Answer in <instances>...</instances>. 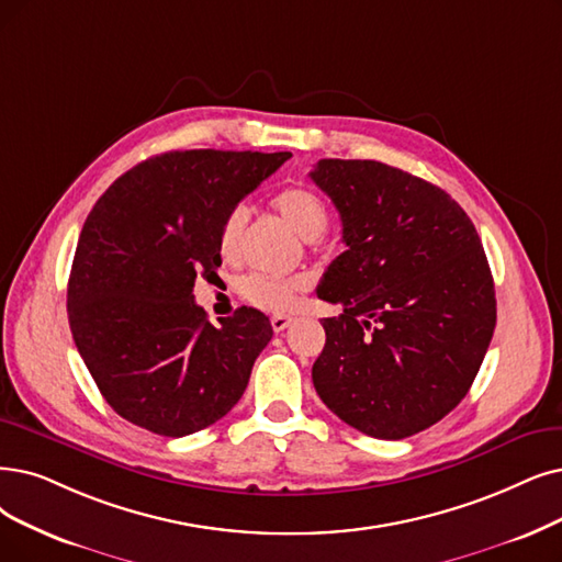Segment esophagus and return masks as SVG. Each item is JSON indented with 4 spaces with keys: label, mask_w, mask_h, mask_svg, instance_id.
Wrapping results in <instances>:
<instances>
[{
    "label": "esophagus",
    "mask_w": 562,
    "mask_h": 562,
    "mask_svg": "<svg viewBox=\"0 0 562 562\" xmlns=\"http://www.w3.org/2000/svg\"><path fill=\"white\" fill-rule=\"evenodd\" d=\"M290 323H293V318H290V316H281V313H279V316H272V329H274V331L288 329Z\"/></svg>",
    "instance_id": "34e87169"
}]
</instances>
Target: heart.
Here are the masks:
<instances>
[{"label":"heart","instance_id":"b5f03b06","mask_svg":"<svg viewBox=\"0 0 562 562\" xmlns=\"http://www.w3.org/2000/svg\"><path fill=\"white\" fill-rule=\"evenodd\" d=\"M272 207L302 239H316L327 228L329 212L325 200L306 187H288L279 191L272 198ZM246 221H249V212L244 207H235L233 212H228L226 218H223V226L218 233V254L226 262H235L239 258ZM304 288V277H274L260 272L249 274L239 285L246 302L272 313H285L293 308L297 295Z\"/></svg>","mask_w":562,"mask_h":562}]
</instances>
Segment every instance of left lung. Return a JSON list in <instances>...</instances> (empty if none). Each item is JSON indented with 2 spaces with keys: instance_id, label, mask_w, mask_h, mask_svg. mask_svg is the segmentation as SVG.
<instances>
[{
  "instance_id": "1",
  "label": "left lung",
  "mask_w": 562,
  "mask_h": 562,
  "mask_svg": "<svg viewBox=\"0 0 562 562\" xmlns=\"http://www.w3.org/2000/svg\"><path fill=\"white\" fill-rule=\"evenodd\" d=\"M311 179L339 210L346 251L318 297L313 387L352 429L401 440L454 411L496 327V290L473 221L442 189L380 161L321 159Z\"/></svg>"
}]
</instances>
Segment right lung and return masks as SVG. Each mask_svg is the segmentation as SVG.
I'll return each instance as SVG.
<instances>
[{
  "label": "right lung",
  "instance_id": "obj_1",
  "mask_svg": "<svg viewBox=\"0 0 562 562\" xmlns=\"http://www.w3.org/2000/svg\"><path fill=\"white\" fill-rule=\"evenodd\" d=\"M288 159L290 151H166L97 200L66 308L82 362L120 417L182 438L241 398L272 325L241 306L214 327L193 285L221 267L223 218Z\"/></svg>",
  "mask_w": 562,
  "mask_h": 562
}]
</instances>
